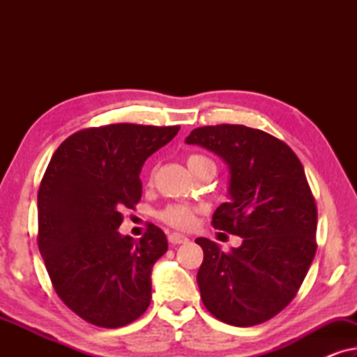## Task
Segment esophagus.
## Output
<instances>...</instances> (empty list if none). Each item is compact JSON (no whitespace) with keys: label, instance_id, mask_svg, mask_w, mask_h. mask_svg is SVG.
Masks as SVG:
<instances>
[{"label":"esophagus","instance_id":"esophagus-1","mask_svg":"<svg viewBox=\"0 0 357 357\" xmlns=\"http://www.w3.org/2000/svg\"><path fill=\"white\" fill-rule=\"evenodd\" d=\"M169 242L172 243V245H178V243H187L188 237L182 236V234H178V232H172L169 236Z\"/></svg>","mask_w":357,"mask_h":357}]
</instances>
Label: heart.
<instances>
[{
    "mask_svg": "<svg viewBox=\"0 0 357 357\" xmlns=\"http://www.w3.org/2000/svg\"><path fill=\"white\" fill-rule=\"evenodd\" d=\"M187 165L190 172L197 174L202 169L214 167V162L203 154H192L188 155ZM160 219L172 227L190 229L195 226V221H197V211L193 208L187 206V204H170V206H167L160 213Z\"/></svg>",
    "mask_w": 357,
    "mask_h": 357,
    "instance_id": "obj_1",
    "label": "heart"
}]
</instances>
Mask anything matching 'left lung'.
<instances>
[{
    "label": "left lung",
    "mask_w": 357,
    "mask_h": 357,
    "mask_svg": "<svg viewBox=\"0 0 357 357\" xmlns=\"http://www.w3.org/2000/svg\"><path fill=\"white\" fill-rule=\"evenodd\" d=\"M185 143L227 164L229 202L213 226L242 237L229 252L195 241L204 253L197 275L203 304L224 324H263L294 299L315 257L317 206L304 167L286 143L243 125L202 126Z\"/></svg>",
    "instance_id": "left-lung-1"
}]
</instances>
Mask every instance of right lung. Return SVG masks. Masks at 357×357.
Instances as JSON below:
<instances>
[{
    "instance_id": "1",
    "label": "right lung",
    "mask_w": 357,
    "mask_h": 357,
    "mask_svg": "<svg viewBox=\"0 0 357 357\" xmlns=\"http://www.w3.org/2000/svg\"><path fill=\"white\" fill-rule=\"evenodd\" d=\"M180 126L107 125L77 131L55 151L38 190V250L60 299L104 328L135 321L151 302V273L167 252L158 226L135 242L116 231L141 198L149 155Z\"/></svg>"
}]
</instances>
